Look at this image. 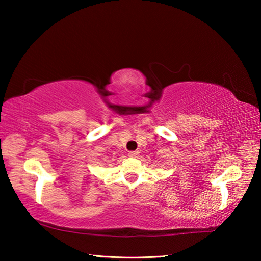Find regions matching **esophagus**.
<instances>
[{
	"label": "esophagus",
	"instance_id": "esophagus-1",
	"mask_svg": "<svg viewBox=\"0 0 261 261\" xmlns=\"http://www.w3.org/2000/svg\"><path fill=\"white\" fill-rule=\"evenodd\" d=\"M138 154H139V152L131 151V152H129V156L130 158H137V156H138Z\"/></svg>",
	"mask_w": 261,
	"mask_h": 261
}]
</instances>
